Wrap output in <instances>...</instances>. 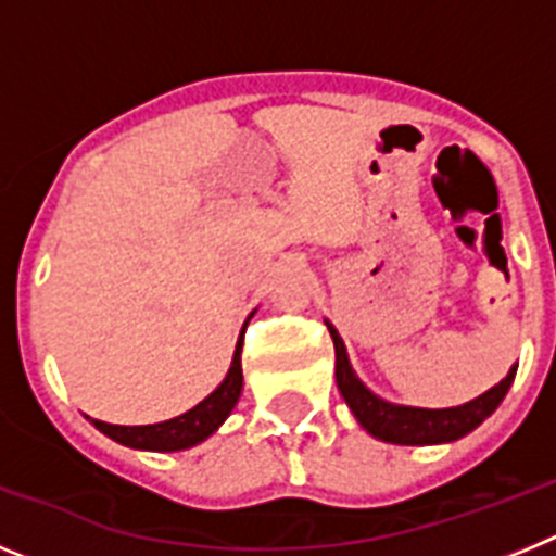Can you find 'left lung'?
<instances>
[{
	"label": "left lung",
	"mask_w": 556,
	"mask_h": 556,
	"mask_svg": "<svg viewBox=\"0 0 556 556\" xmlns=\"http://www.w3.org/2000/svg\"><path fill=\"white\" fill-rule=\"evenodd\" d=\"M333 339V351H337V387L345 397V404L356 415L362 429L372 434L376 440L395 445H437V443H454L459 437L470 434L479 424H484L498 404L504 401L507 390L513 387V378L518 365L509 367L507 378H501L498 384L490 387L484 395L473 397L468 404L451 406V409H420V406H401L390 404L376 392L367 390L358 376L353 372L351 358H348L345 342L337 333L331 323H326Z\"/></svg>",
	"instance_id": "1"
}]
</instances>
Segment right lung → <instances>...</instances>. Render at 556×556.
<instances>
[{
  "label": "right lung",
  "mask_w": 556,
  "mask_h": 556,
  "mask_svg": "<svg viewBox=\"0 0 556 556\" xmlns=\"http://www.w3.org/2000/svg\"><path fill=\"white\" fill-rule=\"evenodd\" d=\"M253 317V314H250ZM248 317V323H250ZM244 323V328H248ZM244 328L236 342L233 362H230L228 376L223 378V384L211 392L205 401H200L194 409L184 412V415L164 420V424H150V426H113L102 424V420H91L97 429L105 437L116 440L119 445L139 451H184L191 445L208 440L219 426L225 424V417L233 412L236 401L242 395V342H244Z\"/></svg>",
  "instance_id": "1"
}]
</instances>
